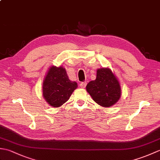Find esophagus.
<instances>
[{
  "label": "esophagus",
  "mask_w": 160,
  "mask_h": 160,
  "mask_svg": "<svg viewBox=\"0 0 160 160\" xmlns=\"http://www.w3.org/2000/svg\"><path fill=\"white\" fill-rule=\"evenodd\" d=\"M80 86L81 88H82V89H84V88H85L86 86H87V82H81L80 84Z\"/></svg>",
  "instance_id": "1"
}]
</instances>
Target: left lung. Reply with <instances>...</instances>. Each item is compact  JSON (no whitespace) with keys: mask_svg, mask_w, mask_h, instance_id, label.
<instances>
[{"mask_svg":"<svg viewBox=\"0 0 160 160\" xmlns=\"http://www.w3.org/2000/svg\"><path fill=\"white\" fill-rule=\"evenodd\" d=\"M86 89L93 100L104 107L116 103L121 96L120 83L109 69H98L96 79L88 83Z\"/></svg>","mask_w":160,"mask_h":160,"instance_id":"left-lung-1","label":"left lung"}]
</instances>
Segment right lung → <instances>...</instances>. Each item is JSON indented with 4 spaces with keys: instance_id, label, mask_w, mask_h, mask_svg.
Masks as SVG:
<instances>
[{
    "instance_id": "right-lung-1",
    "label": "right lung",
    "mask_w": 160,
    "mask_h": 160,
    "mask_svg": "<svg viewBox=\"0 0 160 160\" xmlns=\"http://www.w3.org/2000/svg\"><path fill=\"white\" fill-rule=\"evenodd\" d=\"M77 87V83L69 79L65 69L52 66L43 81L42 95L51 106L58 107L69 99Z\"/></svg>"
}]
</instances>
